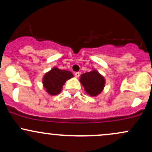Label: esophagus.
Masks as SVG:
<instances>
[{
    "instance_id": "esophagus-1",
    "label": "esophagus",
    "mask_w": 152,
    "mask_h": 152,
    "mask_svg": "<svg viewBox=\"0 0 152 152\" xmlns=\"http://www.w3.org/2000/svg\"><path fill=\"white\" fill-rule=\"evenodd\" d=\"M80 75H81V73H80V72H76V73H75V76H76V78L79 77Z\"/></svg>"
}]
</instances>
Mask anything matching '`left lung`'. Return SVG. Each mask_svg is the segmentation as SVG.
<instances>
[{"mask_svg": "<svg viewBox=\"0 0 152 152\" xmlns=\"http://www.w3.org/2000/svg\"><path fill=\"white\" fill-rule=\"evenodd\" d=\"M79 81L85 91L91 96H96L102 93L106 83L104 76L95 69L81 74Z\"/></svg>", "mask_w": 152, "mask_h": 152, "instance_id": "1", "label": "left lung"}]
</instances>
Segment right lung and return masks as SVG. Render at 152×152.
<instances>
[{
  "instance_id": "right-lung-1",
  "label": "right lung",
  "mask_w": 152,
  "mask_h": 152,
  "mask_svg": "<svg viewBox=\"0 0 152 152\" xmlns=\"http://www.w3.org/2000/svg\"><path fill=\"white\" fill-rule=\"evenodd\" d=\"M73 77L74 75L71 71L53 67L51 70L45 74L42 83L47 93L54 96L60 94L66 81Z\"/></svg>"
}]
</instances>
